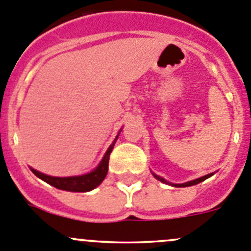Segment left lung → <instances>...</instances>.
<instances>
[{
	"mask_svg": "<svg viewBox=\"0 0 251 251\" xmlns=\"http://www.w3.org/2000/svg\"><path fill=\"white\" fill-rule=\"evenodd\" d=\"M152 174H153V176L155 177V179H157V180H159V181H162V182H164V184L172 185V186H175V187H187V186H193V185H196V184H199V182L203 181V180L208 179V177H210V176H212V175H213V173H211V174H207V175H203V176H201V177H198V179H195V180H190V181L182 182V184H173V182H169V181H167V180H165L164 177L159 176V175L154 174V173H152Z\"/></svg>",
	"mask_w": 251,
	"mask_h": 251,
	"instance_id": "1",
	"label": "left lung"
}]
</instances>
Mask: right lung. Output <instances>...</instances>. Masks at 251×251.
I'll use <instances>...</instances> for the list:
<instances>
[{"instance_id":"1","label":"right lung","mask_w":251,"mask_h":251,"mask_svg":"<svg viewBox=\"0 0 251 251\" xmlns=\"http://www.w3.org/2000/svg\"><path fill=\"white\" fill-rule=\"evenodd\" d=\"M120 132L121 130L119 131L118 136H116L115 140L113 141V143L109 146L105 154L101 158V160L99 162V164L97 165L96 169L87 173V174L75 175V176H51V175H46L44 174V173L38 172V170L33 169V168H30V170L39 177V179L48 182L51 186L56 187V189H60V190L71 191V193H87V191L93 190V189H96L97 186H99V185L103 182L106 174H108L109 157H110V153L111 151H113L114 146H115V142L116 140H118Z\"/></svg>"}]
</instances>
